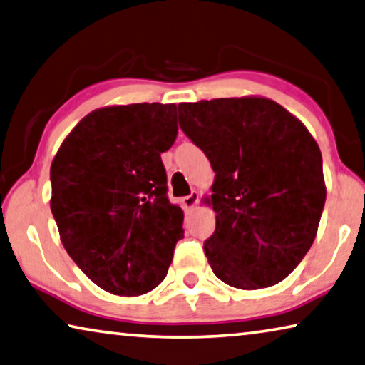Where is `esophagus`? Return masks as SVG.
Listing matches in <instances>:
<instances>
[{
    "instance_id": "obj_1",
    "label": "esophagus",
    "mask_w": 365,
    "mask_h": 365,
    "mask_svg": "<svg viewBox=\"0 0 365 365\" xmlns=\"http://www.w3.org/2000/svg\"><path fill=\"white\" fill-rule=\"evenodd\" d=\"M196 201H198V193L196 192H192L187 196H183L182 198V205L185 210H192V207L196 205Z\"/></svg>"
}]
</instances>
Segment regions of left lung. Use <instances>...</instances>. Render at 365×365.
I'll return each instance as SVG.
<instances>
[{"mask_svg":"<svg viewBox=\"0 0 365 365\" xmlns=\"http://www.w3.org/2000/svg\"><path fill=\"white\" fill-rule=\"evenodd\" d=\"M178 123L216 172V230L203 247L212 273L245 291L281 282L314 244L325 206L317 141L255 96L178 103Z\"/></svg>","mask_w":365,"mask_h":365,"instance_id":"1","label":"left lung"}]
</instances>
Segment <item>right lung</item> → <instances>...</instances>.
Returning a JSON list of instances; mask_svg holds the SVG:
<instances>
[{"label":"right lung","instance_id":"obj_1","mask_svg":"<svg viewBox=\"0 0 365 365\" xmlns=\"http://www.w3.org/2000/svg\"><path fill=\"white\" fill-rule=\"evenodd\" d=\"M173 103L97 108L65 138L50 167V207L68 255L103 291L158 287L183 237L160 154L175 141Z\"/></svg>","mask_w":365,"mask_h":365}]
</instances>
